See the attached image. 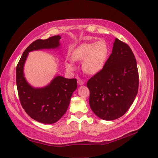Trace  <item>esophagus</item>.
<instances>
[{
	"label": "esophagus",
	"instance_id": "esophagus-1",
	"mask_svg": "<svg viewBox=\"0 0 158 158\" xmlns=\"http://www.w3.org/2000/svg\"><path fill=\"white\" fill-rule=\"evenodd\" d=\"M77 83H78L79 85H83L84 84V81H83L81 79H77Z\"/></svg>",
	"mask_w": 158,
	"mask_h": 158
}]
</instances>
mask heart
<instances>
[{"mask_svg": "<svg viewBox=\"0 0 158 158\" xmlns=\"http://www.w3.org/2000/svg\"><path fill=\"white\" fill-rule=\"evenodd\" d=\"M109 53V47L105 41L83 43L74 49L71 58L76 62H83V69L89 75H95L105 66ZM66 68L73 70L71 63H67Z\"/></svg>", "mask_w": 158, "mask_h": 158, "instance_id": "1", "label": "heart"}]
</instances>
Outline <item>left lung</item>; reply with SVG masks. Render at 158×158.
<instances>
[{
  "instance_id": "obj_1",
  "label": "left lung",
  "mask_w": 158,
  "mask_h": 158,
  "mask_svg": "<svg viewBox=\"0 0 158 158\" xmlns=\"http://www.w3.org/2000/svg\"><path fill=\"white\" fill-rule=\"evenodd\" d=\"M139 82L136 60L132 49L115 38L112 53L103 69L87 83L90 108L104 120L119 118L135 100Z\"/></svg>"
}]
</instances>
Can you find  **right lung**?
Returning a JSON list of instances; mask_svg holds the SVG:
<instances>
[{"label": "right lung", "instance_id": "1", "mask_svg": "<svg viewBox=\"0 0 158 158\" xmlns=\"http://www.w3.org/2000/svg\"><path fill=\"white\" fill-rule=\"evenodd\" d=\"M60 36L37 39L23 52L16 67V84L20 103L28 115L43 123H53L64 115L73 92L77 89L76 79L57 76L48 86L34 88L26 81L23 65L28 52L42 49H55L60 45Z\"/></svg>", "mask_w": 158, "mask_h": 158}]
</instances>
